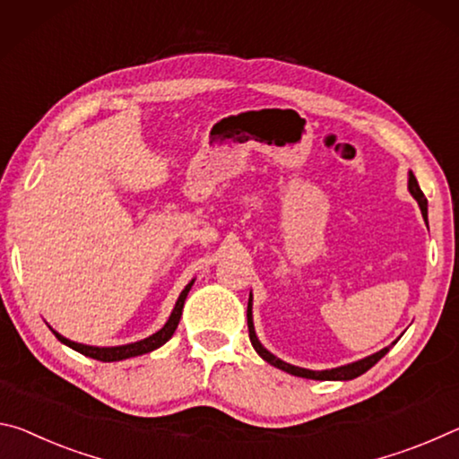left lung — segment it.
<instances>
[{"label": "left lung", "instance_id": "1", "mask_svg": "<svg viewBox=\"0 0 459 459\" xmlns=\"http://www.w3.org/2000/svg\"><path fill=\"white\" fill-rule=\"evenodd\" d=\"M409 191L412 197L417 199L419 207H420V213H423V217L427 220V199L423 191H420V186L417 183V178L412 172H409ZM247 332H250V342L254 345V350L258 351L262 359H266L268 364H273L274 368H281V370L292 374V377H300V378H311V380H351L359 377V374H364L366 370H370V368L378 362V359L386 354V351L390 350V345L385 350L377 351V354L368 356L364 359H359V362H354V364H348V366H342V368H333V370H321V372H315V370H305V368H299V366H290L287 362H282V359H279L276 356L270 354L268 350L262 348V343L258 342L256 333H254V323H252V295L250 299H247Z\"/></svg>", "mask_w": 459, "mask_h": 459}]
</instances>
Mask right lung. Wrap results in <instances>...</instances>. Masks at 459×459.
<instances>
[{
    "label": "right lung",
    "mask_w": 459,
    "mask_h": 459,
    "mask_svg": "<svg viewBox=\"0 0 459 459\" xmlns=\"http://www.w3.org/2000/svg\"><path fill=\"white\" fill-rule=\"evenodd\" d=\"M191 287H193V281L186 284L183 292H180V297L177 300L175 309H172L169 321L164 323V327L160 329V332H156L154 335H150V337H146V340H142V342L127 343V345H117V348H95V345L74 343V342L66 340V337H63V335L56 333V332H52V333L58 337V342H63L65 345H69V348L77 350L79 354L89 356V358H93V359H101V362H117V359H126V358L148 354V351H152L156 348H160L162 343H167L170 337H172V333H175V329H177L178 321H180V315H183L185 299H186V295H189Z\"/></svg>",
    "instance_id": "add662e5"
}]
</instances>
